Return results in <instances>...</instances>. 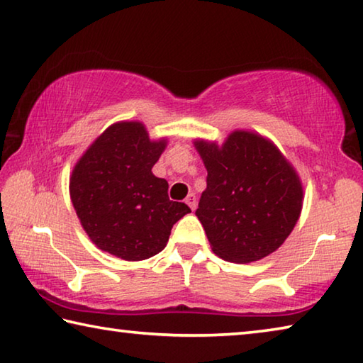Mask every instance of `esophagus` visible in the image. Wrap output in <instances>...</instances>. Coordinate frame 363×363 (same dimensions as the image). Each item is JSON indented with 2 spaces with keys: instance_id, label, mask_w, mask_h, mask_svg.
I'll return each mask as SVG.
<instances>
[{
  "instance_id": "obj_1",
  "label": "esophagus",
  "mask_w": 363,
  "mask_h": 363,
  "mask_svg": "<svg viewBox=\"0 0 363 363\" xmlns=\"http://www.w3.org/2000/svg\"><path fill=\"white\" fill-rule=\"evenodd\" d=\"M186 203L190 206V210L195 211V208H196V196H195V194H190V195H187Z\"/></svg>"
}]
</instances>
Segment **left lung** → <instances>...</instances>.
Returning <instances> with one entry per match:
<instances>
[{"mask_svg": "<svg viewBox=\"0 0 363 363\" xmlns=\"http://www.w3.org/2000/svg\"><path fill=\"white\" fill-rule=\"evenodd\" d=\"M194 144L208 171L195 214L213 253L240 264L274 253L303 208V186L290 162L250 131H233L220 147L200 139Z\"/></svg>", "mask_w": 363, "mask_h": 363, "instance_id": "left-lung-1", "label": "left lung"}]
</instances>
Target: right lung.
<instances>
[{"instance_id": "1", "label": "right lung", "mask_w": 363, "mask_h": 363, "mask_svg": "<svg viewBox=\"0 0 363 363\" xmlns=\"http://www.w3.org/2000/svg\"><path fill=\"white\" fill-rule=\"evenodd\" d=\"M167 139L150 140L139 121L108 126L70 177V199L97 248L125 261H143L167 247L173 225L190 208L171 201L168 182L152 173Z\"/></svg>"}]
</instances>
